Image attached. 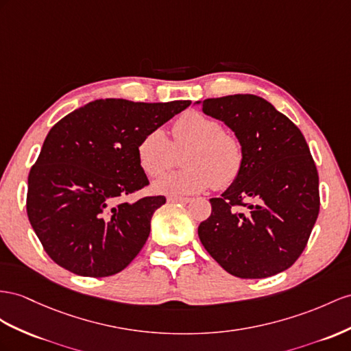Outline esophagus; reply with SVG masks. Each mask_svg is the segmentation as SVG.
<instances>
[{
  "label": "esophagus",
  "mask_w": 351,
  "mask_h": 351,
  "mask_svg": "<svg viewBox=\"0 0 351 351\" xmlns=\"http://www.w3.org/2000/svg\"><path fill=\"white\" fill-rule=\"evenodd\" d=\"M191 199H188V197H175V195H170L167 197V203H190Z\"/></svg>",
  "instance_id": "esophagus-1"
}]
</instances>
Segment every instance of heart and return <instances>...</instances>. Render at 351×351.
<instances>
[{"mask_svg": "<svg viewBox=\"0 0 351 351\" xmlns=\"http://www.w3.org/2000/svg\"><path fill=\"white\" fill-rule=\"evenodd\" d=\"M173 139L163 129L143 134L138 143L139 165L148 176L157 178L175 165L176 152L182 169L163 176L154 190L167 195L202 193L213 184L217 188L230 185L243 165V147L232 133L223 132L218 120L199 111L182 114L173 124Z\"/></svg>", "mask_w": 351, "mask_h": 351, "instance_id": "b5f03b06", "label": "heart"}]
</instances>
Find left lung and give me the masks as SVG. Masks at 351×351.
Here are the masks:
<instances>
[{
	"mask_svg": "<svg viewBox=\"0 0 351 351\" xmlns=\"http://www.w3.org/2000/svg\"><path fill=\"white\" fill-rule=\"evenodd\" d=\"M243 147L237 178L199 226L204 249L240 278L282 273L300 258L319 215V175L301 130L265 99L230 95L197 101ZM237 205L246 207L240 213Z\"/></svg>",
	"mask_w": 351,
	"mask_h": 351,
	"instance_id": "obj_1",
	"label": "left lung"
}]
</instances>
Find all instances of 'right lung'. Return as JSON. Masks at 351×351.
Listing matches in <instances>:
<instances>
[{
	"instance_id": "add662e5",
	"label": "right lung",
	"mask_w": 351,
	"mask_h": 351,
	"mask_svg": "<svg viewBox=\"0 0 351 351\" xmlns=\"http://www.w3.org/2000/svg\"><path fill=\"white\" fill-rule=\"evenodd\" d=\"M190 105L96 99L53 125L28 176L26 212L58 265L78 276L106 277L141 252L152 215L166 199L123 202L148 185L138 143Z\"/></svg>"
}]
</instances>
